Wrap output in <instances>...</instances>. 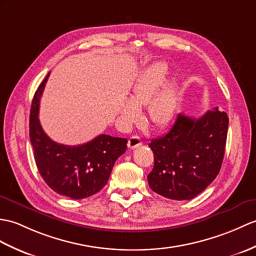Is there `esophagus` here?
Returning <instances> with one entry per match:
<instances>
[{
  "label": "esophagus",
  "instance_id": "34e87169",
  "mask_svg": "<svg viewBox=\"0 0 256 256\" xmlns=\"http://www.w3.org/2000/svg\"><path fill=\"white\" fill-rule=\"evenodd\" d=\"M140 145H142V140L138 138V136H132V138H128V148H130V150L138 147Z\"/></svg>",
  "mask_w": 256,
  "mask_h": 256
}]
</instances>
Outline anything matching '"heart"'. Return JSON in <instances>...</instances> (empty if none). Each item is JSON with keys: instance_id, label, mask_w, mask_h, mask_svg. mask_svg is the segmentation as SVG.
I'll use <instances>...</instances> for the list:
<instances>
[{"instance_id": "1", "label": "heart", "mask_w": 256, "mask_h": 256, "mask_svg": "<svg viewBox=\"0 0 256 256\" xmlns=\"http://www.w3.org/2000/svg\"><path fill=\"white\" fill-rule=\"evenodd\" d=\"M168 73V65L164 62L155 63L147 70L144 78L133 89L130 101H126L123 106L122 116L124 121H134L138 116V106L148 104V116L154 126H167L174 118L176 108V82H171L162 92H158L164 84Z\"/></svg>"}]
</instances>
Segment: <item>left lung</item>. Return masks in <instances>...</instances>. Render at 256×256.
Segmentation results:
<instances>
[{
    "mask_svg": "<svg viewBox=\"0 0 256 256\" xmlns=\"http://www.w3.org/2000/svg\"><path fill=\"white\" fill-rule=\"evenodd\" d=\"M229 118L217 108L198 118L179 114L167 134L154 138V168L147 176L154 192L170 200L198 196L222 168Z\"/></svg>",
    "mask_w": 256,
    "mask_h": 256,
    "instance_id": "8db88e82",
    "label": "left lung"
}]
</instances>
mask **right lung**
<instances>
[{
  "instance_id": "add662e5",
  "label": "right lung",
  "mask_w": 256,
  "mask_h": 256,
  "mask_svg": "<svg viewBox=\"0 0 256 256\" xmlns=\"http://www.w3.org/2000/svg\"><path fill=\"white\" fill-rule=\"evenodd\" d=\"M50 73L36 92L29 118L34 162L44 182L58 194L82 200L98 193L109 180L116 159L126 150V138L101 134L82 145L58 144L39 121V104Z\"/></svg>"
}]
</instances>
